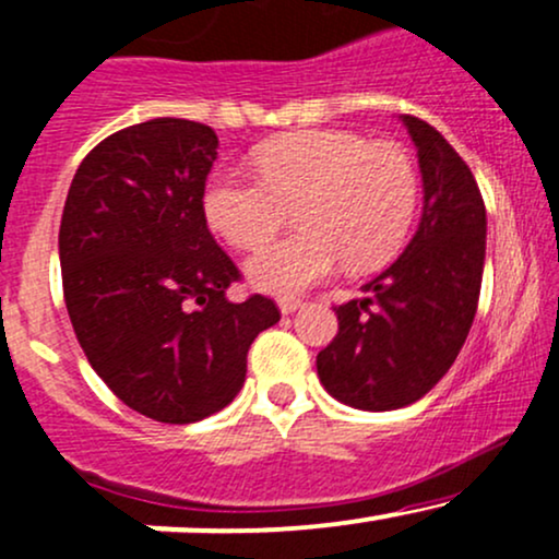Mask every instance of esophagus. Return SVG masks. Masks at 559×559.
I'll use <instances>...</instances> for the list:
<instances>
[{"mask_svg":"<svg viewBox=\"0 0 559 559\" xmlns=\"http://www.w3.org/2000/svg\"><path fill=\"white\" fill-rule=\"evenodd\" d=\"M302 305H305L302 299H297V297H284V299H281V302H278V308H281V312H284V316H292V312L302 308Z\"/></svg>","mask_w":559,"mask_h":559,"instance_id":"34e87169","label":"esophagus"}]
</instances>
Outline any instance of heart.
<instances>
[{
  "label": "heart",
  "mask_w": 559,
  "mask_h": 559,
  "mask_svg": "<svg viewBox=\"0 0 559 559\" xmlns=\"http://www.w3.org/2000/svg\"><path fill=\"white\" fill-rule=\"evenodd\" d=\"M260 177L219 169L204 193L206 219L236 249H257L288 210L300 230L257 251L251 284L299 294L345 262L382 267L406 241L419 204V175L397 143H369L345 130L281 134L257 153Z\"/></svg>",
  "instance_id": "b5f03b06"
}]
</instances>
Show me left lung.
Wrapping results in <instances>:
<instances>
[{
	"instance_id": "1",
	"label": "left lung",
	"mask_w": 559,
	"mask_h": 559,
	"mask_svg": "<svg viewBox=\"0 0 559 559\" xmlns=\"http://www.w3.org/2000/svg\"><path fill=\"white\" fill-rule=\"evenodd\" d=\"M419 153L425 212L392 265L336 305L340 331L318 353V377L336 401L392 411L427 395L467 340L486 262V204L467 162L427 121L403 116Z\"/></svg>"
}]
</instances>
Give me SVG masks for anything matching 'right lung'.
<instances>
[{
    "label": "right lung",
    "instance_id": "add662e5",
    "mask_svg": "<svg viewBox=\"0 0 559 559\" xmlns=\"http://www.w3.org/2000/svg\"><path fill=\"white\" fill-rule=\"evenodd\" d=\"M214 158L217 134L199 121L132 124L84 156L60 219L79 345L121 403L164 425L228 406L254 336L281 321L270 297L225 294L241 270L206 225Z\"/></svg>",
    "mask_w": 559,
    "mask_h": 559
}]
</instances>
